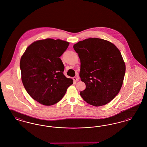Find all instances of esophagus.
Instances as JSON below:
<instances>
[{
    "label": "esophagus",
    "mask_w": 147,
    "mask_h": 147,
    "mask_svg": "<svg viewBox=\"0 0 147 147\" xmlns=\"http://www.w3.org/2000/svg\"><path fill=\"white\" fill-rule=\"evenodd\" d=\"M73 80H74V82H78V81H79V78H78V77H74V78H73Z\"/></svg>",
    "instance_id": "obj_1"
}]
</instances>
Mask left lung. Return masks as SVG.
Returning a JSON list of instances; mask_svg holds the SVG:
<instances>
[{"label": "left lung", "instance_id": "1", "mask_svg": "<svg viewBox=\"0 0 147 147\" xmlns=\"http://www.w3.org/2000/svg\"><path fill=\"white\" fill-rule=\"evenodd\" d=\"M73 48L80 60L79 76L86 85L80 96L94 106L110 102L120 91L126 71L119 50L111 42L98 38L80 41Z\"/></svg>", "mask_w": 147, "mask_h": 147}]
</instances>
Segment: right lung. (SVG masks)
Returning a JSON list of instances; mask_svg holds the SVG:
<instances>
[{
  "label": "right lung",
  "mask_w": 147,
  "mask_h": 147,
  "mask_svg": "<svg viewBox=\"0 0 147 147\" xmlns=\"http://www.w3.org/2000/svg\"><path fill=\"white\" fill-rule=\"evenodd\" d=\"M69 43L59 39L40 40L29 45L21 56V80L30 96L45 106L54 105L65 95L73 80L63 74L59 58Z\"/></svg>",
  "instance_id": "add662e5"
}]
</instances>
